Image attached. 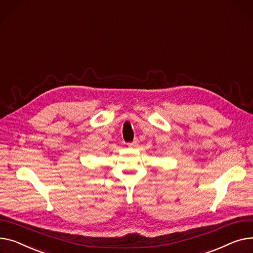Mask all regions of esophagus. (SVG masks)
<instances>
[{"label": "esophagus", "instance_id": "1", "mask_svg": "<svg viewBox=\"0 0 253 253\" xmlns=\"http://www.w3.org/2000/svg\"><path fill=\"white\" fill-rule=\"evenodd\" d=\"M127 145H128L129 147H133V148H136V147H138V146H139V140H138V139H135V140H133L132 142L128 143Z\"/></svg>", "mask_w": 253, "mask_h": 253}]
</instances>
